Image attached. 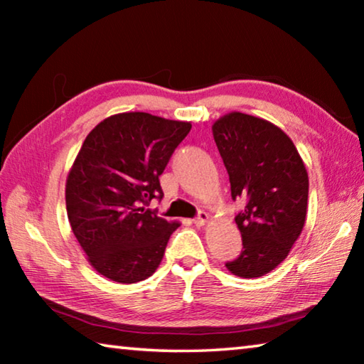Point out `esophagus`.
Listing matches in <instances>:
<instances>
[{"label":"esophagus","mask_w":364,"mask_h":364,"mask_svg":"<svg viewBox=\"0 0 364 364\" xmlns=\"http://www.w3.org/2000/svg\"><path fill=\"white\" fill-rule=\"evenodd\" d=\"M207 221H208V213L204 212V210H200L199 213H197V217L194 218V225L196 226H204Z\"/></svg>","instance_id":"1"}]
</instances>
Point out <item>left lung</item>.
<instances>
[{
	"mask_svg": "<svg viewBox=\"0 0 364 364\" xmlns=\"http://www.w3.org/2000/svg\"><path fill=\"white\" fill-rule=\"evenodd\" d=\"M212 132L231 197L245 200L234 218L242 250L226 268L241 278H258L284 260L304 230L306 168L291 138L258 117L231 112L215 122Z\"/></svg>",
	"mask_w": 364,
	"mask_h": 364,
	"instance_id": "8db88e82",
	"label": "left lung"
}]
</instances>
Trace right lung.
Returning <instances> with one entry per match:
<instances>
[{"mask_svg":"<svg viewBox=\"0 0 364 364\" xmlns=\"http://www.w3.org/2000/svg\"><path fill=\"white\" fill-rule=\"evenodd\" d=\"M191 123L146 112L107 117L83 141L65 184L72 231L97 273L120 284L143 281L162 262L180 223L149 208L159 176Z\"/></svg>","mask_w":364,"mask_h":364,"instance_id":"obj_1","label":"right lung"}]
</instances>
